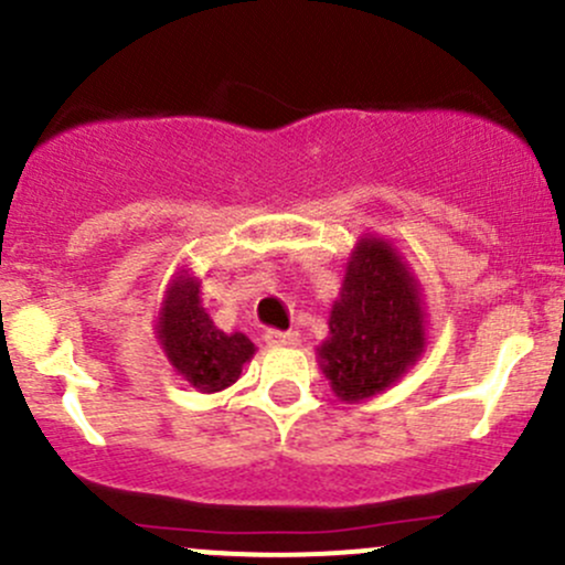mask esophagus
I'll use <instances>...</instances> for the list:
<instances>
[{
	"label": "esophagus",
	"instance_id": "1",
	"mask_svg": "<svg viewBox=\"0 0 565 565\" xmlns=\"http://www.w3.org/2000/svg\"><path fill=\"white\" fill-rule=\"evenodd\" d=\"M266 344H271V348H294V344H299V333L296 331H277V329H269L264 333Z\"/></svg>",
	"mask_w": 565,
	"mask_h": 565
}]
</instances>
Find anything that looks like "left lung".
Wrapping results in <instances>:
<instances>
[{
  "label": "left lung",
  "mask_w": 565,
  "mask_h": 565,
  "mask_svg": "<svg viewBox=\"0 0 565 565\" xmlns=\"http://www.w3.org/2000/svg\"><path fill=\"white\" fill-rule=\"evenodd\" d=\"M426 350L420 290L406 264L377 236H363L331 307L320 369L342 402H363L396 385Z\"/></svg>",
  "instance_id": "obj_1"
}]
</instances>
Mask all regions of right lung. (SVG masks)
Returning a JSON list of instances; mask_svg holds the SVG:
<instances>
[{"mask_svg":"<svg viewBox=\"0 0 565 565\" xmlns=\"http://www.w3.org/2000/svg\"><path fill=\"white\" fill-rule=\"evenodd\" d=\"M156 333L174 372L202 393L232 385L256 353L245 333H226L212 323L199 299V280L185 269L169 282Z\"/></svg>","mask_w":565,"mask_h":565,"instance_id":"add662e5","label":"right lung"}]
</instances>
